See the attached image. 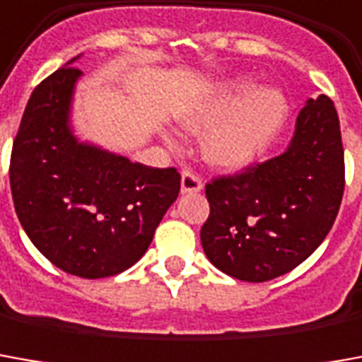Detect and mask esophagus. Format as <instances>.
Returning a JSON list of instances; mask_svg holds the SVG:
<instances>
[{
  "mask_svg": "<svg viewBox=\"0 0 362 362\" xmlns=\"http://www.w3.org/2000/svg\"><path fill=\"white\" fill-rule=\"evenodd\" d=\"M202 178H199V174L196 170H192V168H184L182 170V192L184 194H196L202 189Z\"/></svg>",
  "mask_w": 362,
  "mask_h": 362,
  "instance_id": "34e87169",
  "label": "esophagus"
}]
</instances>
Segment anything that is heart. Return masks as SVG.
<instances>
[{
  "mask_svg": "<svg viewBox=\"0 0 362 362\" xmlns=\"http://www.w3.org/2000/svg\"><path fill=\"white\" fill-rule=\"evenodd\" d=\"M288 117V102L276 88H257L237 80L189 107L182 123L207 131L202 155L214 166L235 170L255 163L276 139Z\"/></svg>",
  "mask_w": 362,
  "mask_h": 362,
  "instance_id": "1",
  "label": "heart"
}]
</instances>
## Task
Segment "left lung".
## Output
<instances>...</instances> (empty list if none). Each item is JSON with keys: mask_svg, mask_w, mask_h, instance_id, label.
<instances>
[{"mask_svg": "<svg viewBox=\"0 0 362 362\" xmlns=\"http://www.w3.org/2000/svg\"><path fill=\"white\" fill-rule=\"evenodd\" d=\"M345 189L339 117L327 95L308 100L280 156L206 184L202 247L217 269L245 282L282 276L329 233Z\"/></svg>", "mask_w": 362, "mask_h": 362, "instance_id": "1", "label": "left lung"}]
</instances>
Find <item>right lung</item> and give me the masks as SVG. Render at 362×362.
Here are the masks:
<instances>
[{"mask_svg": "<svg viewBox=\"0 0 362 362\" xmlns=\"http://www.w3.org/2000/svg\"><path fill=\"white\" fill-rule=\"evenodd\" d=\"M72 62L33 90L11 151V196L25 233L54 267L105 278L145 255L178 198L180 173L78 143L68 115L82 72Z\"/></svg>", "mask_w": 362, "mask_h": 362, "instance_id": "right-lung-1", "label": "right lung"}]
</instances>
